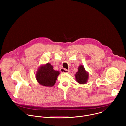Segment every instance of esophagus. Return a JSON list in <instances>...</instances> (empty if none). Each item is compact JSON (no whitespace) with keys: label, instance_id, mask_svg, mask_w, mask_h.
Returning a JSON list of instances; mask_svg holds the SVG:
<instances>
[{"label":"esophagus","instance_id":"34e87169","mask_svg":"<svg viewBox=\"0 0 126 126\" xmlns=\"http://www.w3.org/2000/svg\"><path fill=\"white\" fill-rule=\"evenodd\" d=\"M60 71L62 73H69V70H67V69L63 68L60 69Z\"/></svg>","mask_w":126,"mask_h":126}]
</instances>
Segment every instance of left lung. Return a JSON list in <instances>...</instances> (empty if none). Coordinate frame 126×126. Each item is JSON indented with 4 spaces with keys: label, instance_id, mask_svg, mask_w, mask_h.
Listing matches in <instances>:
<instances>
[{
    "label": "left lung",
    "instance_id": "1",
    "mask_svg": "<svg viewBox=\"0 0 126 126\" xmlns=\"http://www.w3.org/2000/svg\"><path fill=\"white\" fill-rule=\"evenodd\" d=\"M75 75L76 80L78 83L84 84L87 82L89 74L86 71L83 65H80L78 67V71Z\"/></svg>",
    "mask_w": 126,
    "mask_h": 126
}]
</instances>
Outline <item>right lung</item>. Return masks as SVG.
Instances as JSON below:
<instances>
[{
  "label": "right lung",
  "instance_id": "obj_1",
  "mask_svg": "<svg viewBox=\"0 0 126 126\" xmlns=\"http://www.w3.org/2000/svg\"><path fill=\"white\" fill-rule=\"evenodd\" d=\"M60 72L53 69L49 63L41 66L36 74V79L39 84L46 87H52L56 83Z\"/></svg>",
  "mask_w": 126,
  "mask_h": 126
}]
</instances>
